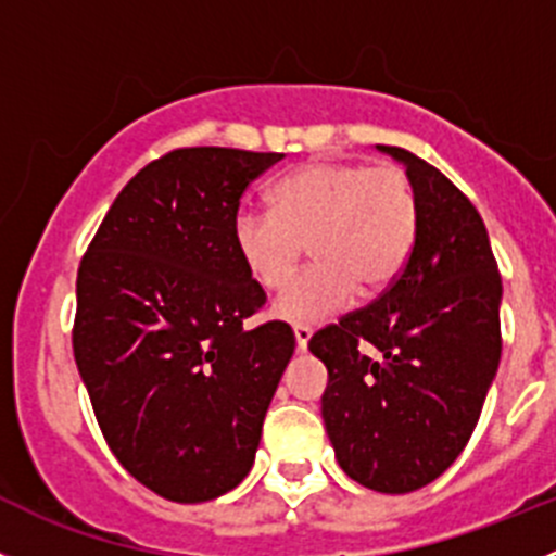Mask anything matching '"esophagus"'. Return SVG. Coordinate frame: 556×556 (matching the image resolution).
<instances>
[{"instance_id": "esophagus-1", "label": "esophagus", "mask_w": 556, "mask_h": 556, "mask_svg": "<svg viewBox=\"0 0 556 556\" xmlns=\"http://www.w3.org/2000/svg\"><path fill=\"white\" fill-rule=\"evenodd\" d=\"M293 334H295V349H299V351H307L309 337H313V326L295 324V326H293Z\"/></svg>"}]
</instances>
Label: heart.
Listing matches in <instances>:
<instances>
[{
  "instance_id": "b5f03b06",
  "label": "heart",
  "mask_w": 556,
  "mask_h": 556,
  "mask_svg": "<svg viewBox=\"0 0 556 556\" xmlns=\"http://www.w3.org/2000/svg\"><path fill=\"white\" fill-rule=\"evenodd\" d=\"M271 207H243L232 241L247 271L266 290L293 277L309 243L313 268L277 299L293 324L349 307L359 288L381 293L412 261L419 205L406 169L359 161H315L274 186Z\"/></svg>"
}]
</instances>
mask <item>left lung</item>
<instances>
[{"mask_svg":"<svg viewBox=\"0 0 556 556\" xmlns=\"http://www.w3.org/2000/svg\"><path fill=\"white\" fill-rule=\"evenodd\" d=\"M419 205L412 261L376 302L318 329L329 370L320 397L342 471L408 494L447 471L469 442L502 356V277L469 197L403 148Z\"/></svg>","mask_w":556,"mask_h":556,"instance_id":"left-lung-1","label":"left lung"}]
</instances>
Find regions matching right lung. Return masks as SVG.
<instances>
[{"mask_svg": "<svg viewBox=\"0 0 556 556\" xmlns=\"http://www.w3.org/2000/svg\"><path fill=\"white\" fill-rule=\"evenodd\" d=\"M282 153L178 148L103 216L76 277L74 356L123 469L169 502L249 475L295 349L285 320L247 329L266 290L232 241L243 191Z\"/></svg>", "mask_w": 556, "mask_h": 556, "instance_id": "1", "label": "right lung"}]
</instances>
